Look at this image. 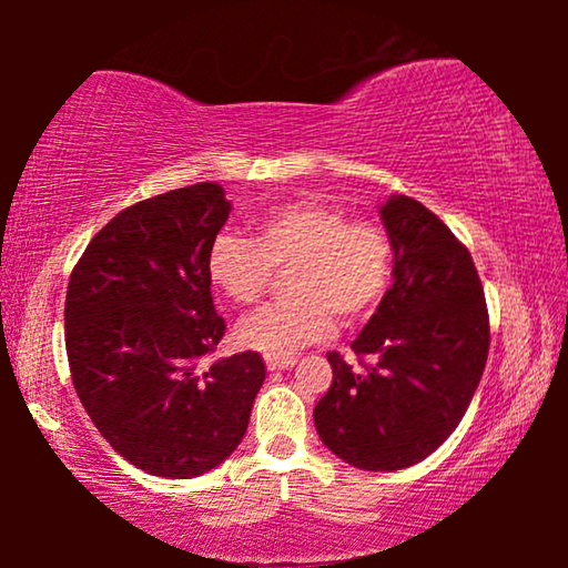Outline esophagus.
<instances>
[{
	"mask_svg": "<svg viewBox=\"0 0 568 568\" xmlns=\"http://www.w3.org/2000/svg\"><path fill=\"white\" fill-rule=\"evenodd\" d=\"M267 371H285V368H293L295 358H265Z\"/></svg>",
	"mask_w": 568,
	"mask_h": 568,
	"instance_id": "obj_1",
	"label": "esophagus"
}]
</instances>
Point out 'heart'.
Instances as JSON below:
<instances>
[{
    "instance_id": "b5f03b06",
    "label": "heart",
    "mask_w": 568,
    "mask_h": 568,
    "mask_svg": "<svg viewBox=\"0 0 568 568\" xmlns=\"http://www.w3.org/2000/svg\"><path fill=\"white\" fill-rule=\"evenodd\" d=\"M396 247L386 227L351 220L325 200H291L257 220L253 237L220 233L207 250V275L233 303L253 305L287 271L293 295L237 323L235 338L267 358H291L343 325L368 321L386 301Z\"/></svg>"
}]
</instances>
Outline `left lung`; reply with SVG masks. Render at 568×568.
I'll return each mask as SVG.
<instances>
[{"instance_id":"left-lung-1","label":"left lung","mask_w":568,"mask_h":568,"mask_svg":"<svg viewBox=\"0 0 568 568\" xmlns=\"http://www.w3.org/2000/svg\"><path fill=\"white\" fill-rule=\"evenodd\" d=\"M381 217L396 247L393 285L351 343L361 368L328 353L333 383L313 410L323 444L363 470L434 454L464 418L491 343L474 257L444 220L406 195Z\"/></svg>"}]
</instances>
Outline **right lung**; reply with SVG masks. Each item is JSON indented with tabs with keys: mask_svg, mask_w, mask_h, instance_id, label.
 Masks as SVG:
<instances>
[{
	"mask_svg": "<svg viewBox=\"0 0 568 568\" xmlns=\"http://www.w3.org/2000/svg\"><path fill=\"white\" fill-rule=\"evenodd\" d=\"M227 215L215 182L134 203L92 237L67 285L77 396L102 438L152 476L192 478L223 464L265 381L255 351L200 363L225 335L207 250Z\"/></svg>",
	"mask_w": 568,
	"mask_h": 568,
	"instance_id": "obj_1",
	"label": "right lung"
}]
</instances>
